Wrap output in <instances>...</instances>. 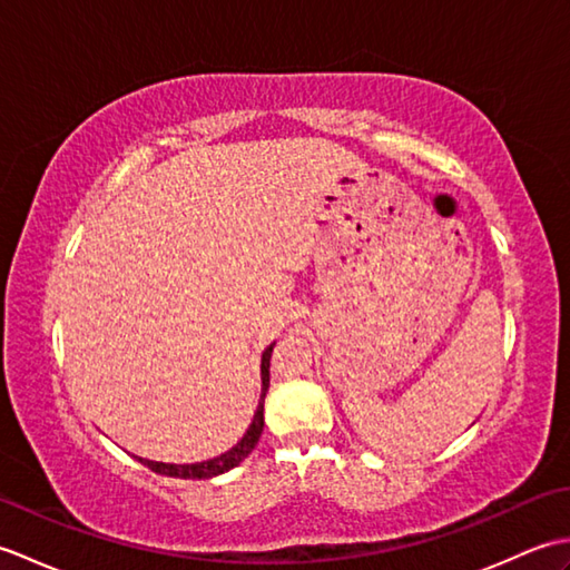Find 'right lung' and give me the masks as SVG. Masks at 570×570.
I'll list each match as a JSON object with an SVG mask.
<instances>
[{"instance_id": "right-lung-1", "label": "right lung", "mask_w": 570, "mask_h": 570, "mask_svg": "<svg viewBox=\"0 0 570 570\" xmlns=\"http://www.w3.org/2000/svg\"><path fill=\"white\" fill-rule=\"evenodd\" d=\"M272 350H274V343L264 350L262 355V399H259V406H257V414H254L252 423L247 433L242 435V441L229 448L227 453L217 455L213 460H205V463H193V465H166V463H154V460H141V465H147L149 470L159 472V475H166V478H184V480H208V478H215L220 475V472L229 470L239 465L242 460H245L252 451L254 445H257L259 435H262V429H264V396H266V390H269V357H272Z\"/></svg>"}]
</instances>
